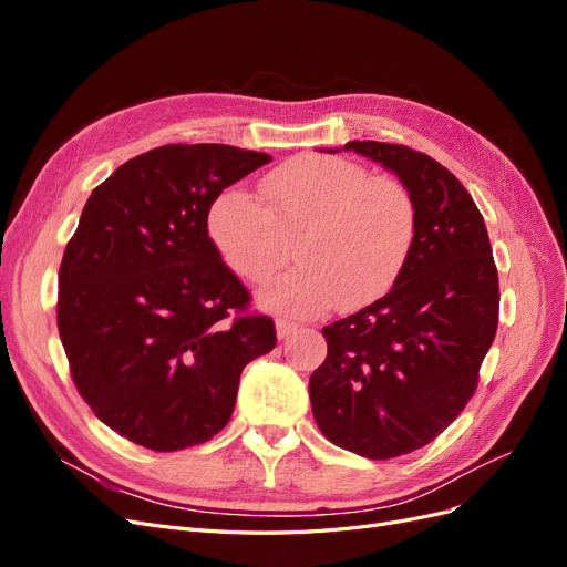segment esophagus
<instances>
[{"mask_svg":"<svg viewBox=\"0 0 567 567\" xmlns=\"http://www.w3.org/2000/svg\"><path fill=\"white\" fill-rule=\"evenodd\" d=\"M298 331V323L296 321H288V319H277V336L279 338H288L290 333Z\"/></svg>","mask_w":567,"mask_h":567,"instance_id":"obj_1","label":"esophagus"}]
</instances>
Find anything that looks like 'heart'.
<instances>
[{
    "label": "heart",
    "instance_id": "1",
    "mask_svg": "<svg viewBox=\"0 0 567 567\" xmlns=\"http://www.w3.org/2000/svg\"><path fill=\"white\" fill-rule=\"evenodd\" d=\"M265 205L221 194L208 215L210 241L234 274L265 284L293 255L300 267L274 279L267 310L317 317L352 312L398 284L416 241V205L406 188L336 156H298L262 179Z\"/></svg>",
    "mask_w": 567,
    "mask_h": 567
}]
</instances>
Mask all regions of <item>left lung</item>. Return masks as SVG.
<instances>
[{
	"instance_id": "left-lung-1",
	"label": "left lung",
	"mask_w": 567,
	"mask_h": 567,
	"mask_svg": "<svg viewBox=\"0 0 567 567\" xmlns=\"http://www.w3.org/2000/svg\"><path fill=\"white\" fill-rule=\"evenodd\" d=\"M342 148L400 177L416 205V241L390 293L321 329L329 354L310 375L312 414L338 447L394 458L433 442L473 398L499 321V279L485 219L447 167L400 144Z\"/></svg>"
}]
</instances>
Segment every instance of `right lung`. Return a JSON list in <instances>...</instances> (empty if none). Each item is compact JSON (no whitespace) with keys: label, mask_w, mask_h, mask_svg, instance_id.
I'll return each mask as SVG.
<instances>
[{"label":"right lung","mask_w":567,"mask_h":567,"mask_svg":"<svg viewBox=\"0 0 567 567\" xmlns=\"http://www.w3.org/2000/svg\"><path fill=\"white\" fill-rule=\"evenodd\" d=\"M269 161L227 144L146 151L94 188L65 246L59 336L75 388L146 450L217 435L244 367L277 346L274 321L246 315L248 290L208 236L221 188Z\"/></svg>","instance_id":"right-lung-1"}]
</instances>
